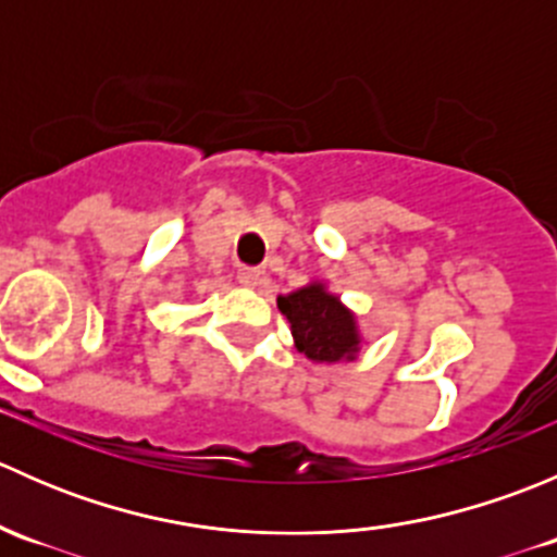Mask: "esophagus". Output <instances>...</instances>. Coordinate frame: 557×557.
Here are the masks:
<instances>
[{
  "label": "esophagus",
  "instance_id": "34e87169",
  "mask_svg": "<svg viewBox=\"0 0 557 557\" xmlns=\"http://www.w3.org/2000/svg\"><path fill=\"white\" fill-rule=\"evenodd\" d=\"M237 280L243 285H247V288H258V285L263 283V272L261 269H250V267H243L237 272Z\"/></svg>",
  "mask_w": 557,
  "mask_h": 557
}]
</instances>
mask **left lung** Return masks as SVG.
<instances>
[{
  "label": "left lung",
  "mask_w": 557,
  "mask_h": 557,
  "mask_svg": "<svg viewBox=\"0 0 557 557\" xmlns=\"http://www.w3.org/2000/svg\"><path fill=\"white\" fill-rule=\"evenodd\" d=\"M280 312L288 318L294 347L312 363L356 361L363 347L358 314L336 294L325 280H310L290 294L277 296Z\"/></svg>",
  "instance_id": "obj_1"
}]
</instances>
